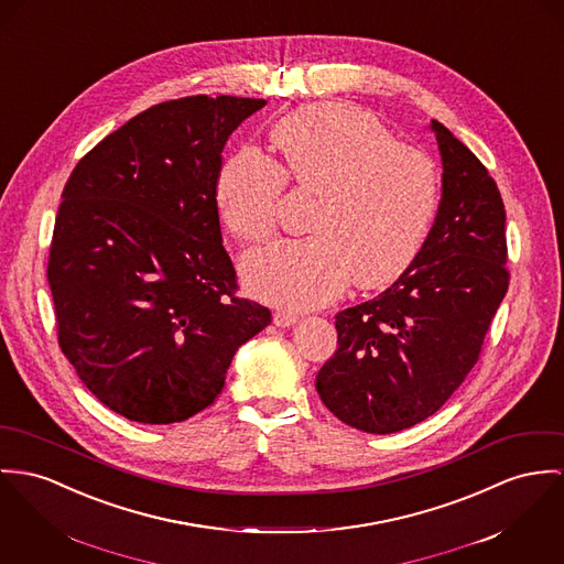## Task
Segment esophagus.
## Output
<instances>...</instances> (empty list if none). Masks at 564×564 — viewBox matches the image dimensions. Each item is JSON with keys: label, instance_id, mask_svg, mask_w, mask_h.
Returning <instances> with one entry per match:
<instances>
[{"label": "esophagus", "instance_id": "obj_1", "mask_svg": "<svg viewBox=\"0 0 564 564\" xmlns=\"http://www.w3.org/2000/svg\"><path fill=\"white\" fill-rule=\"evenodd\" d=\"M296 319H299V315L292 313V311H276L274 313V324L276 326H292Z\"/></svg>", "mask_w": 564, "mask_h": 564}]
</instances>
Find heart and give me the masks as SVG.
I'll return each instance as SVG.
<instances>
[{
	"instance_id": "b5f03b06",
	"label": "heart",
	"mask_w": 564,
	"mask_h": 564,
	"mask_svg": "<svg viewBox=\"0 0 564 564\" xmlns=\"http://www.w3.org/2000/svg\"><path fill=\"white\" fill-rule=\"evenodd\" d=\"M272 139L285 170L256 148L220 167L218 215L242 242L268 240L290 180L311 195V236L279 240L242 261L247 285L270 303L317 306L344 292L394 281L421 251L440 202L434 159L397 141L378 118L339 102L285 116Z\"/></svg>"
}]
</instances>
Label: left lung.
<instances>
[{"instance_id":"left-lung-1","label":"left lung","mask_w":564,"mask_h":564,"mask_svg":"<svg viewBox=\"0 0 564 564\" xmlns=\"http://www.w3.org/2000/svg\"><path fill=\"white\" fill-rule=\"evenodd\" d=\"M432 129L444 167L434 227L387 292L335 315L337 351L315 378L324 405L367 434L408 430L446 403L509 290L500 191L451 130Z\"/></svg>"}]
</instances>
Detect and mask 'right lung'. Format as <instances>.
I'll return each mask as SVG.
<instances>
[{
  "mask_svg": "<svg viewBox=\"0 0 564 564\" xmlns=\"http://www.w3.org/2000/svg\"><path fill=\"white\" fill-rule=\"evenodd\" d=\"M261 98L167 100L107 134L62 191L46 279L57 344L89 392L145 425L206 410L272 315L238 296L215 184Z\"/></svg>",
  "mask_w": 564,
  "mask_h": 564,
  "instance_id": "obj_1",
  "label": "right lung"
}]
</instances>
